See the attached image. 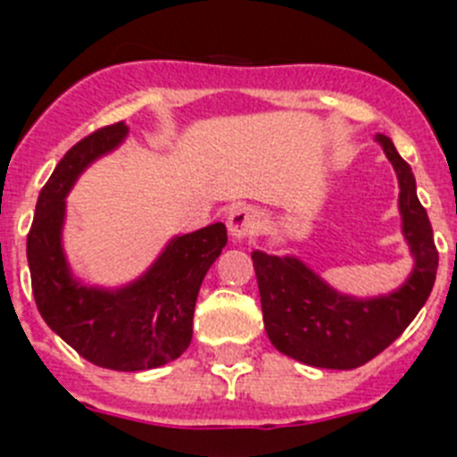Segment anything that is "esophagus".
Masks as SVG:
<instances>
[{"instance_id": "obj_1", "label": "esophagus", "mask_w": 457, "mask_h": 457, "mask_svg": "<svg viewBox=\"0 0 457 457\" xmlns=\"http://www.w3.org/2000/svg\"><path fill=\"white\" fill-rule=\"evenodd\" d=\"M257 225H260V220H257V212L253 209V206L237 204L229 209L228 229L234 239L241 241V239H248V237H253V234L257 232Z\"/></svg>"}]
</instances>
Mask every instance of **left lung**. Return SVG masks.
<instances>
[{
	"instance_id": "1",
	"label": "left lung",
	"mask_w": 457,
	"mask_h": 457,
	"mask_svg": "<svg viewBox=\"0 0 457 457\" xmlns=\"http://www.w3.org/2000/svg\"><path fill=\"white\" fill-rule=\"evenodd\" d=\"M377 142L398 174L403 234L414 255V271L403 287L386 296L354 299L328 287L296 257L253 253L269 340L305 366L352 370L375 359L410 327L435 285L439 253L416 197L414 174L391 137L377 133Z\"/></svg>"
}]
</instances>
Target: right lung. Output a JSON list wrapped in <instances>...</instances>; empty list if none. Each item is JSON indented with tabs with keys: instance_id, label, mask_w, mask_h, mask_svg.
Masks as SVG:
<instances>
[{
	"instance_id": "1",
	"label": "right lung",
	"mask_w": 457,
	"mask_h": 457,
	"mask_svg": "<svg viewBox=\"0 0 457 457\" xmlns=\"http://www.w3.org/2000/svg\"><path fill=\"white\" fill-rule=\"evenodd\" d=\"M126 133L124 121L103 126L57 162L38 195L27 234V262L31 292L47 327L82 359L110 370L137 372L165 366L188 349L197 292L228 244V229L213 223L177 237L140 280L114 292L73 280L62 251L63 197L82 170L112 152Z\"/></svg>"
}]
</instances>
